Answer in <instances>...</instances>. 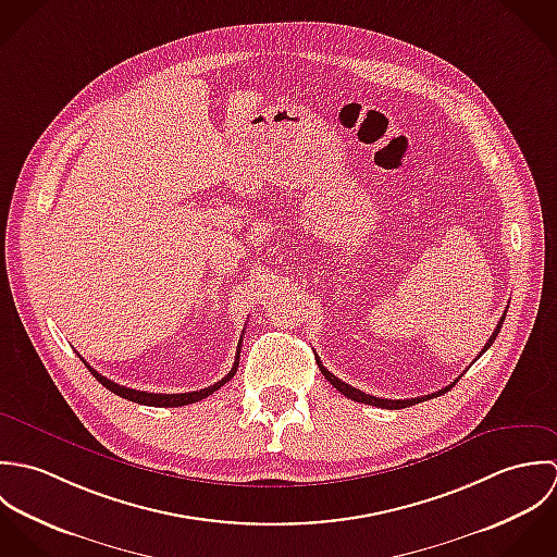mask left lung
I'll return each mask as SVG.
<instances>
[{
  "label": "left lung",
  "mask_w": 557,
  "mask_h": 557,
  "mask_svg": "<svg viewBox=\"0 0 557 557\" xmlns=\"http://www.w3.org/2000/svg\"><path fill=\"white\" fill-rule=\"evenodd\" d=\"M504 319H506V314L499 319V323H497V327H495V332L493 335L488 337V342L484 344V348L480 350V355L495 342V337L499 334V330H502V325H504ZM478 355V357H480ZM317 363H319V368H321V372H323V376L334 385L337 392H342L346 398H350V400H355V403H363V405H372V407H381V409H405V407H411V405H416V403H424V400H429V398H435V396H442L445 392H449L451 387H454V383L458 381H454V383H449L447 387L444 389H440V392H435V394H429V396H422V398H409V400H387V398H376V396H370V394H366V392H361V389H357V387H352V385H348V383H344V381H339L335 374H332L323 363H321V359H317Z\"/></svg>",
  "instance_id": "left-lung-1"
}]
</instances>
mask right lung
<instances>
[{
	"mask_svg": "<svg viewBox=\"0 0 557 557\" xmlns=\"http://www.w3.org/2000/svg\"><path fill=\"white\" fill-rule=\"evenodd\" d=\"M240 342H243V335H240ZM240 342H238V346H236V359H234V366H232V370L223 376L222 381H218L215 385H209V387H205V389H200V392H185V394H150V392L131 389V387L117 385V383L110 381L108 376L99 374L92 366H88V361H86L84 357H82V361L90 368L92 376H95L103 387H108L110 392H113V394H115V396H120V398H124V400H133V403H137V405H146V407H185V405H194V403H198V400H202V398H207V396L215 394L222 385H225V383L236 374L238 357H240V355H238V352H240Z\"/></svg>",
	"mask_w": 557,
	"mask_h": 557,
	"instance_id": "1",
	"label": "right lung"
}]
</instances>
